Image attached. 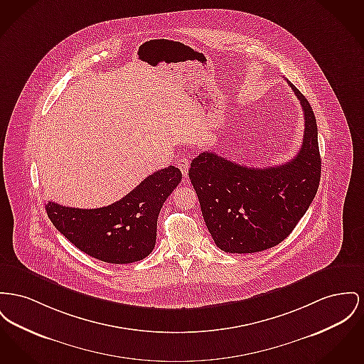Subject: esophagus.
I'll return each instance as SVG.
<instances>
[{"label": "esophagus", "instance_id": "esophagus-1", "mask_svg": "<svg viewBox=\"0 0 364 364\" xmlns=\"http://www.w3.org/2000/svg\"><path fill=\"white\" fill-rule=\"evenodd\" d=\"M177 166H178V169L181 171V173H183L184 178H187L188 169H190V159H188V158H180V159L177 161Z\"/></svg>", "mask_w": 364, "mask_h": 364}]
</instances>
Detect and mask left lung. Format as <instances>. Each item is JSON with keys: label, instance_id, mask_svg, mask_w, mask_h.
<instances>
[{"label": "left lung", "instance_id": "obj_1", "mask_svg": "<svg viewBox=\"0 0 364 364\" xmlns=\"http://www.w3.org/2000/svg\"><path fill=\"white\" fill-rule=\"evenodd\" d=\"M305 119L302 146L280 166L247 168L203 151L188 171L214 243L225 253H257L284 240L308 210L321 181L318 125L312 107L289 82Z\"/></svg>", "mask_w": 364, "mask_h": 364}]
</instances>
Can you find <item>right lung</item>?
<instances>
[{
  "label": "right lung",
  "instance_id": "obj_1",
  "mask_svg": "<svg viewBox=\"0 0 364 364\" xmlns=\"http://www.w3.org/2000/svg\"><path fill=\"white\" fill-rule=\"evenodd\" d=\"M181 181L178 168L169 166L144 178L122 199L99 209L45 205L56 230L81 252L109 264H129L150 255L156 240L162 205Z\"/></svg>",
  "mask_w": 364,
  "mask_h": 364
}]
</instances>
